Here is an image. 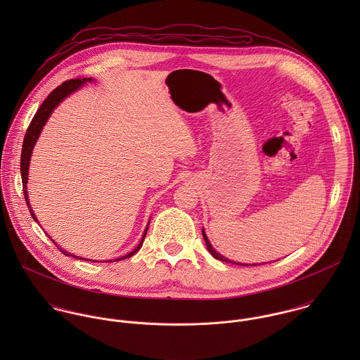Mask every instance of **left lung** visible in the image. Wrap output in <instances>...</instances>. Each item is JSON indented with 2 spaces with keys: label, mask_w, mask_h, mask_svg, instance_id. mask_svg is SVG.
Returning <instances> with one entry per match:
<instances>
[{
  "label": "left lung",
  "mask_w": 360,
  "mask_h": 360,
  "mask_svg": "<svg viewBox=\"0 0 360 360\" xmlns=\"http://www.w3.org/2000/svg\"><path fill=\"white\" fill-rule=\"evenodd\" d=\"M202 237H204V240H205L206 250L209 251V254H210L212 257H214V259H217V260H221V262H227V263L243 264V266H255V264H262V263H252V264H247V263H238V262H233V260H230V259H227V257H223V255H220L217 251H214V248L212 247V244L209 243V240H207V237H206V233L204 229H202ZM274 262H276V260H274Z\"/></svg>",
  "instance_id": "left-lung-1"
}]
</instances>
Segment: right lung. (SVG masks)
I'll use <instances>...</instances> for the list:
<instances>
[{
	"instance_id": "obj_1",
	"label": "right lung",
	"mask_w": 360,
	"mask_h": 360,
	"mask_svg": "<svg viewBox=\"0 0 360 360\" xmlns=\"http://www.w3.org/2000/svg\"><path fill=\"white\" fill-rule=\"evenodd\" d=\"M90 82H93V79L91 77H84V79H73V80H68V82H65V83H62L60 86H58L53 91H52L51 94L46 98V101L40 105V108H39V110L36 112V115H34V117L32 119V122H30V124H29V127H27V131H26V136H25V140H23V146H22V155H20V174H22V183H23V194H25V200H26V204H27V207H29V210H30V214H32V217L39 223V220H37V216L34 214V212H33V209H32V205H30V201H29V194H27V179H29V166H30V158H32V154H33V150H34V146H36V143H37V140H39V137H40V134H41V131H43V127L46 126V123H47V120L50 119V116H51L52 112H53V109L59 105V103H62L66 97H69L70 94H73L75 91H77L80 87H83V84H86V83H90ZM151 220V219H150ZM148 226H150V221H148V224H147V227H146V230H144V234H143V237H141V241H140V244L131 251V252H129L127 255H123V257H117V259H115V262H117V260H123V259H127V257H133L141 247H143V243H144V238H146V236H147V230H148ZM49 238L51 240L52 243L56 245V248L63 254V255H66V257H76V259H82V260H90V262H97V260H93V259H86V257H76V255H73V254H70V252H68V251H65L63 248H60L53 240H52L51 237L49 236ZM100 262V260H98ZM110 262V260H109Z\"/></svg>"
}]
</instances>
